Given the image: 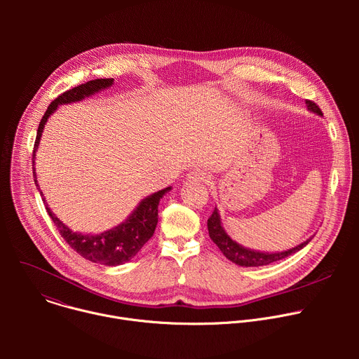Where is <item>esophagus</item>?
<instances>
[{
	"mask_svg": "<svg viewBox=\"0 0 359 359\" xmlns=\"http://www.w3.org/2000/svg\"><path fill=\"white\" fill-rule=\"evenodd\" d=\"M187 177L190 180H194V182H209L212 179V175L208 172V170H203V169H197V170H193L187 175Z\"/></svg>",
	"mask_w": 359,
	"mask_h": 359,
	"instance_id": "esophagus-1",
	"label": "esophagus"
}]
</instances>
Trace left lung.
<instances>
[{"instance_id":"1","label":"left lung","mask_w":359,"mask_h":359,"mask_svg":"<svg viewBox=\"0 0 359 359\" xmlns=\"http://www.w3.org/2000/svg\"><path fill=\"white\" fill-rule=\"evenodd\" d=\"M306 107H309L310 111L316 112L317 115H323V111L320 109V107L316 104L313 100H306L305 102ZM208 229H209V236L213 240V243L220 248V251L226 255V257L241 266V267H259V266H267L270 263L283 260L288 255L299 251L302 247H305L311 241V238H309L306 241L301 243L299 245L283 251V252H260V251H254V250H248L244 248L243 245L237 244L236 241H233L227 233L224 231V229L222 227V222H220V216L217 213V209L215 208L212 216L208 220Z\"/></svg>"}]
</instances>
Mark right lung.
I'll return each instance as SVG.
<instances>
[{
    "instance_id": "add662e5",
    "label": "right lung",
    "mask_w": 359,
    "mask_h": 359,
    "mask_svg": "<svg viewBox=\"0 0 359 359\" xmlns=\"http://www.w3.org/2000/svg\"><path fill=\"white\" fill-rule=\"evenodd\" d=\"M114 83V78H105V79H95L88 81L82 85H78L69 90H65L58 97H55L50 105L48 107L46 112L43 114L38 130L36 137L34 143V153H32V166L35 161V150L38 149V143L42 135V129L45 122L48 121L49 115L54 114L58 108V105L62 104H71V102H76L83 99L85 96H89L100 89H105ZM34 176H35V168H32ZM36 182V180H35ZM38 186V184H36ZM170 187H166L155 194L147 196L140 201L136 210L129 216V219L122 223L121 226L105 231L97 236L92 234H82V233H74L69 230L53 212L48 208L45 203V209L49 217L53 219L54 224L57 226L61 237L69 244L72 250H75L83 259L104 264V266H119L130 259L139 252V250L151 238L153 233H155L156 224H158V206L159 201L163 197L166 191H169ZM43 200V198H42ZM45 201V200H43Z\"/></svg>"
}]
</instances>
